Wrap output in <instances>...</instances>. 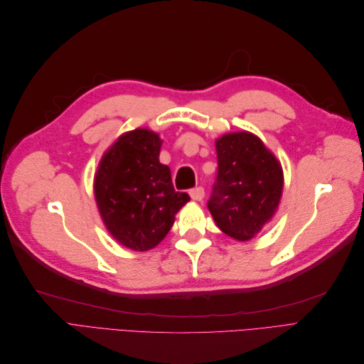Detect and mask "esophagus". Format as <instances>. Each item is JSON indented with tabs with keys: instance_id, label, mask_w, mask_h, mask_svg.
Here are the masks:
<instances>
[{
	"instance_id": "obj_1",
	"label": "esophagus",
	"mask_w": 364,
	"mask_h": 364,
	"mask_svg": "<svg viewBox=\"0 0 364 364\" xmlns=\"http://www.w3.org/2000/svg\"><path fill=\"white\" fill-rule=\"evenodd\" d=\"M190 196H191V199L193 200H196V202H200L203 197H205V190H203V186H196V188H193V190H190Z\"/></svg>"
}]
</instances>
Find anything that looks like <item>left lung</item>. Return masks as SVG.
I'll list each match as a JSON object with an SVG mask.
<instances>
[{
	"instance_id": "1",
	"label": "left lung",
	"mask_w": 364,
	"mask_h": 364,
	"mask_svg": "<svg viewBox=\"0 0 364 364\" xmlns=\"http://www.w3.org/2000/svg\"><path fill=\"white\" fill-rule=\"evenodd\" d=\"M217 179L208 209L229 237L247 241L273 217L284 176L278 159L249 132L226 134L215 141Z\"/></svg>"
}]
</instances>
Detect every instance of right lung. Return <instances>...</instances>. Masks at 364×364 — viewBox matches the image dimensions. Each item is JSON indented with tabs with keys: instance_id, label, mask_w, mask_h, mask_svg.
<instances>
[{
	"instance_id": "1",
	"label": "right lung",
	"mask_w": 364,
	"mask_h": 364,
	"mask_svg": "<svg viewBox=\"0 0 364 364\" xmlns=\"http://www.w3.org/2000/svg\"><path fill=\"white\" fill-rule=\"evenodd\" d=\"M162 141L149 129L121 135L98 165L94 193L111 235L132 250H150L168 234L174 215L190 200L173 188L171 171L159 162Z\"/></svg>"
}]
</instances>
